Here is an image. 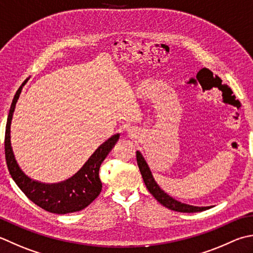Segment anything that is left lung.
<instances>
[{
  "mask_svg": "<svg viewBox=\"0 0 253 253\" xmlns=\"http://www.w3.org/2000/svg\"><path fill=\"white\" fill-rule=\"evenodd\" d=\"M136 157H137L138 167H139L141 176L143 179V182H145L148 191L151 193L153 197H155L160 204L166 206L167 209L175 211H181V212H197V211H203L211 209V206L199 207V206L184 204V203H181L173 199L172 196L168 195L165 191L161 190V187L157 184V182L155 181V179H153L150 168L147 165L145 158L142 157L140 151L136 152Z\"/></svg>",
  "mask_w": 253,
  "mask_h": 253,
  "instance_id": "1",
  "label": "left lung"
}]
</instances>
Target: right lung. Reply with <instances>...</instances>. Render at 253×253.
<instances>
[{
    "instance_id": "1",
    "label": "right lung",
    "mask_w": 253,
    "mask_h": 253,
    "mask_svg": "<svg viewBox=\"0 0 253 253\" xmlns=\"http://www.w3.org/2000/svg\"><path fill=\"white\" fill-rule=\"evenodd\" d=\"M28 79L23 82L15 94L5 128V158L9 174L24 194L44 211L60 215L82 211L100 195L102 182L98 176V171L104 159L120 139V133H116L103 142L81 169L69 179L58 183H42L31 179L19 168L11 143V124L15 106Z\"/></svg>"
}]
</instances>
